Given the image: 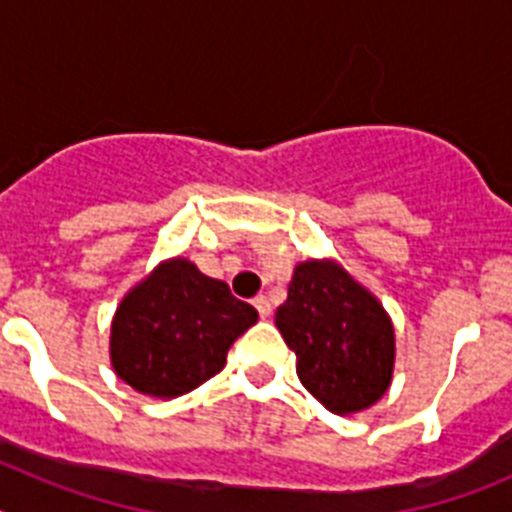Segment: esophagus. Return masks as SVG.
I'll return each mask as SVG.
<instances>
[{
	"instance_id": "1",
	"label": "esophagus",
	"mask_w": 512,
	"mask_h": 512,
	"mask_svg": "<svg viewBox=\"0 0 512 512\" xmlns=\"http://www.w3.org/2000/svg\"><path fill=\"white\" fill-rule=\"evenodd\" d=\"M253 307L259 310L261 318H269V315H271V302L266 300L264 295H259V297H256V300H253Z\"/></svg>"
}]
</instances>
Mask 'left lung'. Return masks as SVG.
<instances>
[{"label": "left lung", "mask_w": 512, "mask_h": 512, "mask_svg": "<svg viewBox=\"0 0 512 512\" xmlns=\"http://www.w3.org/2000/svg\"><path fill=\"white\" fill-rule=\"evenodd\" d=\"M277 328L295 351L302 387L330 413H361L390 390V315L338 261L307 259L295 266Z\"/></svg>", "instance_id": "obj_1"}]
</instances>
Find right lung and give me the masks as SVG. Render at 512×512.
<instances>
[{
  "mask_svg": "<svg viewBox=\"0 0 512 512\" xmlns=\"http://www.w3.org/2000/svg\"><path fill=\"white\" fill-rule=\"evenodd\" d=\"M259 312L235 300L184 256L166 259L117 305L110 361L135 392L158 400L187 395L225 366L228 348Z\"/></svg>",
  "mask_w": 512,
  "mask_h": 512,
  "instance_id": "1",
  "label": "right lung"
}]
</instances>
